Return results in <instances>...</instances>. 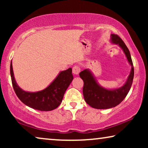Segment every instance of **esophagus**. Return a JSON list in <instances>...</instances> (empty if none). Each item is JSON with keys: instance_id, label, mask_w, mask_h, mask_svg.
<instances>
[{"instance_id": "34e87169", "label": "esophagus", "mask_w": 148, "mask_h": 148, "mask_svg": "<svg viewBox=\"0 0 148 148\" xmlns=\"http://www.w3.org/2000/svg\"><path fill=\"white\" fill-rule=\"evenodd\" d=\"M80 72V68L79 66H74L73 67V73L75 75H77Z\"/></svg>"}]
</instances>
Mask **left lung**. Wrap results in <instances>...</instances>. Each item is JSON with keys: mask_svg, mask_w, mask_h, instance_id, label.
Here are the masks:
<instances>
[{"mask_svg": "<svg viewBox=\"0 0 148 148\" xmlns=\"http://www.w3.org/2000/svg\"><path fill=\"white\" fill-rule=\"evenodd\" d=\"M110 41L122 49L131 69L126 82L123 86L116 89H108L100 86L89 69L79 73L80 77L84 83L83 94L85 101L92 108L96 109L111 108L120 104L130 90L134 77V68L130 52L124 42L115 34H111Z\"/></svg>", "mask_w": 148, "mask_h": 148, "instance_id": "left-lung-1", "label": "left lung"}]
</instances>
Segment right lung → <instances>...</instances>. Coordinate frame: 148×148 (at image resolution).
I'll use <instances>...</instances> for the list:
<instances>
[{"mask_svg": "<svg viewBox=\"0 0 148 148\" xmlns=\"http://www.w3.org/2000/svg\"><path fill=\"white\" fill-rule=\"evenodd\" d=\"M12 84L16 95L26 106L40 111H50L57 108L62 102L66 89L73 79L72 69L59 72L49 86L38 92H31L23 90L16 82L12 65L10 66Z\"/></svg>", "mask_w": 148, "mask_h": 148, "instance_id": "obj_1", "label": "right lung"}]
</instances>
